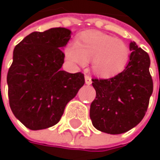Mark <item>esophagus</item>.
<instances>
[{"mask_svg":"<svg viewBox=\"0 0 160 160\" xmlns=\"http://www.w3.org/2000/svg\"><path fill=\"white\" fill-rule=\"evenodd\" d=\"M85 82H86V84L90 85L92 83V78L88 75H85Z\"/></svg>","mask_w":160,"mask_h":160,"instance_id":"obj_1","label":"esophagus"}]
</instances>
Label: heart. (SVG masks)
Listing matches in <instances>:
<instances>
[{"instance_id": "obj_1", "label": "heart", "mask_w": 160, "mask_h": 160, "mask_svg": "<svg viewBox=\"0 0 160 160\" xmlns=\"http://www.w3.org/2000/svg\"><path fill=\"white\" fill-rule=\"evenodd\" d=\"M66 58L72 64L84 67L92 60V69L99 77H112L124 69L130 51L121 40L97 30H87L70 43L65 51Z\"/></svg>"}]
</instances>
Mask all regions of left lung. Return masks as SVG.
Here are the masks:
<instances>
[{
	"mask_svg": "<svg viewBox=\"0 0 160 160\" xmlns=\"http://www.w3.org/2000/svg\"><path fill=\"white\" fill-rule=\"evenodd\" d=\"M130 61L110 79H92L96 91L90 118L98 131L110 134L126 132L141 122L153 92L150 58L134 42L130 43Z\"/></svg>",
	"mask_w": 160,
	"mask_h": 160,
	"instance_id": "8db88e82",
	"label": "left lung"
}]
</instances>
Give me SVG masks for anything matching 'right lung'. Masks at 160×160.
<instances>
[{"instance_id": "obj_1", "label": "right lung", "mask_w": 160, "mask_h": 160, "mask_svg": "<svg viewBox=\"0 0 160 160\" xmlns=\"http://www.w3.org/2000/svg\"><path fill=\"white\" fill-rule=\"evenodd\" d=\"M71 31L53 28L32 32L14 50L7 84L12 112L27 128L37 131L60 120L67 104L73 99L85 80L81 72L61 69Z\"/></svg>"}]
</instances>
